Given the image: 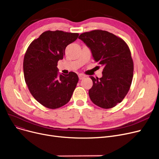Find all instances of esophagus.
Masks as SVG:
<instances>
[{"label":"esophagus","mask_w":159,"mask_h":159,"mask_svg":"<svg viewBox=\"0 0 159 159\" xmlns=\"http://www.w3.org/2000/svg\"><path fill=\"white\" fill-rule=\"evenodd\" d=\"M84 77H85V75H83V74H79V79L80 80L83 79Z\"/></svg>","instance_id":"obj_1"}]
</instances>
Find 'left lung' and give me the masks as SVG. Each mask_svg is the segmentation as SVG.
I'll list each match as a JSON object with an SVG mask.
<instances>
[{
    "instance_id": "8db88e82",
    "label": "left lung",
    "mask_w": 159,
    "mask_h": 159,
    "mask_svg": "<svg viewBox=\"0 0 159 159\" xmlns=\"http://www.w3.org/2000/svg\"><path fill=\"white\" fill-rule=\"evenodd\" d=\"M79 39L91 49L94 60L104 67L102 77L91 76V101L104 109L122 101L129 90L133 76L130 49L123 39L111 33L95 30L83 33Z\"/></svg>"
}]
</instances>
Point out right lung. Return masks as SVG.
Returning a JSON list of instances; mask_svg holds the SVG:
<instances>
[{"label": "right lung", "mask_w": 159, "mask_h": 159, "mask_svg": "<svg viewBox=\"0 0 159 159\" xmlns=\"http://www.w3.org/2000/svg\"><path fill=\"white\" fill-rule=\"evenodd\" d=\"M79 33L46 31L28 46L23 62L24 79L32 96L40 104L57 109L68 103L79 81L74 72L58 75L57 63L67 46Z\"/></svg>", "instance_id": "right-lung-1"}]
</instances>
